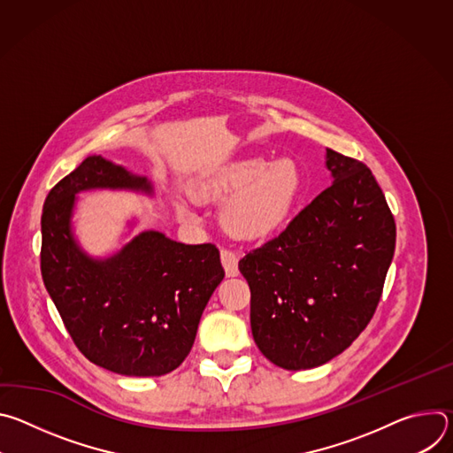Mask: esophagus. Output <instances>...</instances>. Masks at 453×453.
Here are the masks:
<instances>
[{
  "label": "esophagus",
  "mask_w": 453,
  "mask_h": 453,
  "mask_svg": "<svg viewBox=\"0 0 453 453\" xmlns=\"http://www.w3.org/2000/svg\"><path fill=\"white\" fill-rule=\"evenodd\" d=\"M220 260H222V265H224V271H226V276H236L238 274V256L229 250V249H222L220 250Z\"/></svg>",
  "instance_id": "34e87169"
}]
</instances>
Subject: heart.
I'll return each instance as SVG.
<instances>
[{
	"instance_id": "b5f03b06",
	"label": "heart",
	"mask_w": 453,
	"mask_h": 453,
	"mask_svg": "<svg viewBox=\"0 0 453 453\" xmlns=\"http://www.w3.org/2000/svg\"><path fill=\"white\" fill-rule=\"evenodd\" d=\"M299 188V172L288 159L269 165L264 157L242 159L213 175L203 177L196 193L203 199H227L222 222L240 238H262L288 215ZM177 215L193 220V210L177 203Z\"/></svg>"
}]
</instances>
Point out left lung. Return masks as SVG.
Returning a JSON list of instances; mask_svg holds the SVG:
<instances>
[{
    "label": "left lung",
    "instance_id": "obj_1",
    "mask_svg": "<svg viewBox=\"0 0 453 453\" xmlns=\"http://www.w3.org/2000/svg\"><path fill=\"white\" fill-rule=\"evenodd\" d=\"M326 166L334 182L238 262L254 342L290 371L326 364L365 330L396 245L395 217L371 170L332 149Z\"/></svg>",
    "mask_w": 453,
    "mask_h": 453
}]
</instances>
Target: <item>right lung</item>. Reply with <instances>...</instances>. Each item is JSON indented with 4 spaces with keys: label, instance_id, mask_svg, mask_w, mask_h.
Returning a JSON list of instances; mask_svg holds the SVG:
<instances>
[{
    "label": "right lung",
    "instance_id": "obj_1",
    "mask_svg": "<svg viewBox=\"0 0 453 453\" xmlns=\"http://www.w3.org/2000/svg\"><path fill=\"white\" fill-rule=\"evenodd\" d=\"M91 188L150 191L145 177L84 159L48 193L41 217V274L79 351L125 376L177 369L196 341L201 315L224 280L213 243L186 245L147 231L105 262L88 257L72 234L75 193Z\"/></svg>",
    "mask_w": 453,
    "mask_h": 453
}]
</instances>
